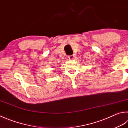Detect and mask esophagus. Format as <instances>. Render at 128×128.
Listing matches in <instances>:
<instances>
[{
  "label": "esophagus",
  "instance_id": "1",
  "mask_svg": "<svg viewBox=\"0 0 128 128\" xmlns=\"http://www.w3.org/2000/svg\"><path fill=\"white\" fill-rule=\"evenodd\" d=\"M68 58L69 60H72L73 58H74V55H71V56H68Z\"/></svg>",
  "mask_w": 128,
  "mask_h": 128
}]
</instances>
